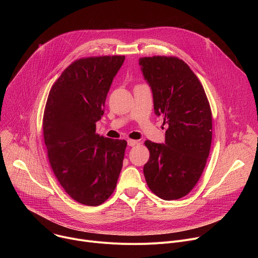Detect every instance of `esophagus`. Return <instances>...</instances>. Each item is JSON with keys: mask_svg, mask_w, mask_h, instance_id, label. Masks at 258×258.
I'll use <instances>...</instances> for the list:
<instances>
[{"mask_svg": "<svg viewBox=\"0 0 258 258\" xmlns=\"http://www.w3.org/2000/svg\"><path fill=\"white\" fill-rule=\"evenodd\" d=\"M137 144H139V142L138 141H136V140H127V145L130 146V147H134V146H136Z\"/></svg>", "mask_w": 258, "mask_h": 258, "instance_id": "34e87169", "label": "esophagus"}]
</instances>
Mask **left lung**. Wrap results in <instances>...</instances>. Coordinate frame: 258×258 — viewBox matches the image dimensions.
Returning a JSON list of instances; mask_svg holds the SVG:
<instances>
[{"label": "left lung", "mask_w": 258, "mask_h": 258, "mask_svg": "<svg viewBox=\"0 0 258 258\" xmlns=\"http://www.w3.org/2000/svg\"><path fill=\"white\" fill-rule=\"evenodd\" d=\"M139 64L151 87L155 113L167 124L165 144L145 142L150 157L144 175L159 198L179 199L192 191L206 165L212 139L210 105L200 81L181 59L143 57Z\"/></svg>", "instance_id": "1"}]
</instances>
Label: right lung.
I'll use <instances>...</instances> for the list:
<instances>
[{
	"mask_svg": "<svg viewBox=\"0 0 258 258\" xmlns=\"http://www.w3.org/2000/svg\"><path fill=\"white\" fill-rule=\"evenodd\" d=\"M124 56L81 58L50 90L43 118L49 162L65 192L97 206L113 193L122 167L125 140L96 134L105 101Z\"/></svg>",
	"mask_w": 258,
	"mask_h": 258,
	"instance_id": "obj_1",
	"label": "right lung"
}]
</instances>
